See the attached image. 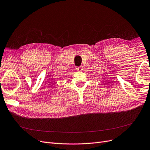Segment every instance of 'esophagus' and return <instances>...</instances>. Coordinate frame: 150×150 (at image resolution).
Returning <instances> with one entry per match:
<instances>
[{
	"mask_svg": "<svg viewBox=\"0 0 150 150\" xmlns=\"http://www.w3.org/2000/svg\"><path fill=\"white\" fill-rule=\"evenodd\" d=\"M76 70L78 71H81L83 70V67H82L81 66V67H76Z\"/></svg>",
	"mask_w": 150,
	"mask_h": 150,
	"instance_id": "1",
	"label": "esophagus"
}]
</instances>
